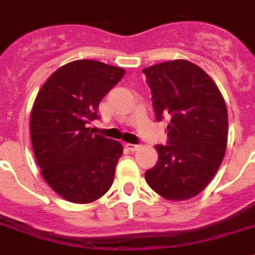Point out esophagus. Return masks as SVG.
Listing matches in <instances>:
<instances>
[{
    "label": "esophagus",
    "instance_id": "obj_1",
    "mask_svg": "<svg viewBox=\"0 0 255 255\" xmlns=\"http://www.w3.org/2000/svg\"><path fill=\"white\" fill-rule=\"evenodd\" d=\"M126 148L129 149V151H136L139 148V144H132V143H128L126 144Z\"/></svg>",
    "mask_w": 255,
    "mask_h": 255
}]
</instances>
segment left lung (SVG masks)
<instances>
[{
    "mask_svg": "<svg viewBox=\"0 0 255 255\" xmlns=\"http://www.w3.org/2000/svg\"><path fill=\"white\" fill-rule=\"evenodd\" d=\"M156 120H167V144L145 171L152 190L173 201L191 199L213 179L225 157L228 116L218 86L200 67L170 60L143 69Z\"/></svg>",
    "mask_w": 255,
    "mask_h": 255,
    "instance_id": "left-lung-1",
    "label": "left lung"
}]
</instances>
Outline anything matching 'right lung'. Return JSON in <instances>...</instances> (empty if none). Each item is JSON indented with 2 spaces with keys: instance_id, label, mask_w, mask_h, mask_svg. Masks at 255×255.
Wrapping results in <instances>:
<instances>
[{
  "instance_id": "obj_1",
  "label": "right lung",
  "mask_w": 255,
  "mask_h": 255,
  "mask_svg": "<svg viewBox=\"0 0 255 255\" xmlns=\"http://www.w3.org/2000/svg\"><path fill=\"white\" fill-rule=\"evenodd\" d=\"M125 69L76 60L56 69L37 94L30 139L41 174L60 197L76 204L98 200L115 179L121 143L91 134L98 106Z\"/></svg>"
}]
</instances>
